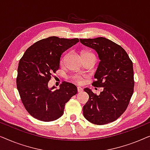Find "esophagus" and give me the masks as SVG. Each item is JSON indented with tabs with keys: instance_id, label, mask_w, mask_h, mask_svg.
I'll use <instances>...</instances> for the list:
<instances>
[{
	"instance_id": "34e87169",
	"label": "esophagus",
	"mask_w": 150,
	"mask_h": 150,
	"mask_svg": "<svg viewBox=\"0 0 150 150\" xmlns=\"http://www.w3.org/2000/svg\"><path fill=\"white\" fill-rule=\"evenodd\" d=\"M77 91H78V92H81L82 91H83V89H82L81 87H77Z\"/></svg>"
}]
</instances>
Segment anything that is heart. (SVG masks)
<instances>
[{
  "label": "heart",
  "instance_id": "1",
  "mask_svg": "<svg viewBox=\"0 0 150 150\" xmlns=\"http://www.w3.org/2000/svg\"><path fill=\"white\" fill-rule=\"evenodd\" d=\"M81 54H82V57H95V55H94L93 53L88 52V51H83V52H82V53H81ZM66 57H67V55H65V56L63 57L62 62L65 61V59H66ZM95 58H96V57H95ZM71 79H72L74 81L76 82V83H77L78 84H81L83 81V77L81 76L75 75V76H72Z\"/></svg>",
  "mask_w": 150,
  "mask_h": 150
}]
</instances>
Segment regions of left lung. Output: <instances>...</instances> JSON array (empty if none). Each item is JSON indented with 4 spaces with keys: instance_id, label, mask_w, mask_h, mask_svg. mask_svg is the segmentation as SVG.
Segmentation results:
<instances>
[{
    "instance_id": "1",
    "label": "left lung",
    "mask_w": 150,
    "mask_h": 150,
    "mask_svg": "<svg viewBox=\"0 0 150 150\" xmlns=\"http://www.w3.org/2000/svg\"><path fill=\"white\" fill-rule=\"evenodd\" d=\"M80 41L98 54L100 61L92 85L104 87L99 96L89 88L84 89L89 98L83 106V115L92 124H107L117 120L130 103L134 86L132 61L122 46L106 38Z\"/></svg>"
}]
</instances>
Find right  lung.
<instances>
[{
    "label": "right lung",
    "mask_w": 150,
    "mask_h": 150,
    "mask_svg": "<svg viewBox=\"0 0 150 150\" xmlns=\"http://www.w3.org/2000/svg\"><path fill=\"white\" fill-rule=\"evenodd\" d=\"M78 38L65 39L52 36L30 46L19 61L16 85L22 104L32 117L43 122L61 117L65 103L77 93V87L63 81L59 89H50L48 83L52 73L60 65L63 52L76 44Z\"/></svg>",
    "instance_id": "1"
}]
</instances>
